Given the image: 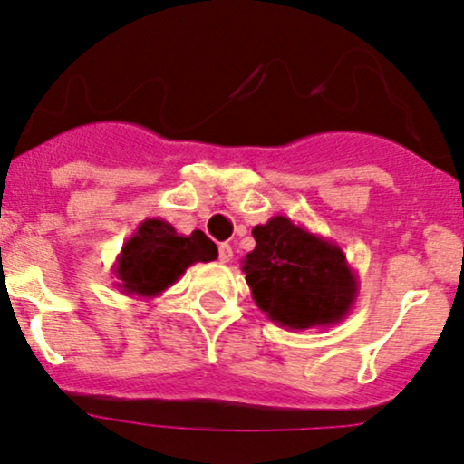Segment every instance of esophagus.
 <instances>
[{"instance_id":"obj_1","label":"esophagus","mask_w":464,"mask_h":464,"mask_svg":"<svg viewBox=\"0 0 464 464\" xmlns=\"http://www.w3.org/2000/svg\"><path fill=\"white\" fill-rule=\"evenodd\" d=\"M218 259L222 261V263H228L233 259V248L228 244H220L218 246Z\"/></svg>"}]
</instances>
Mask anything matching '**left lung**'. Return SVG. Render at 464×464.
<instances>
[{
  "instance_id": "obj_1",
  "label": "left lung",
  "mask_w": 464,
  "mask_h": 464,
  "mask_svg": "<svg viewBox=\"0 0 464 464\" xmlns=\"http://www.w3.org/2000/svg\"><path fill=\"white\" fill-rule=\"evenodd\" d=\"M255 250L242 261L252 300L289 330L336 325L357 300V276L347 255L285 216L252 228Z\"/></svg>"
}]
</instances>
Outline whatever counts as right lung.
I'll return each instance as SVG.
<instances>
[{"label": "right lung", "instance_id": "1", "mask_svg": "<svg viewBox=\"0 0 464 464\" xmlns=\"http://www.w3.org/2000/svg\"><path fill=\"white\" fill-rule=\"evenodd\" d=\"M216 244L203 231L179 236L171 222L148 218L126 239L117 255L115 286L132 297H158L195 263L214 261Z\"/></svg>", "mask_w": 464, "mask_h": 464}]
</instances>
